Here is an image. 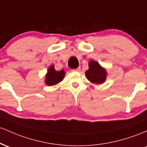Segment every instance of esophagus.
Here are the masks:
<instances>
[{"label":"esophagus","instance_id":"esophagus-1","mask_svg":"<svg viewBox=\"0 0 147 147\" xmlns=\"http://www.w3.org/2000/svg\"><path fill=\"white\" fill-rule=\"evenodd\" d=\"M73 71H80V67H78V68H77V69H74Z\"/></svg>","mask_w":147,"mask_h":147}]
</instances>
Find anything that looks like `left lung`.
Masks as SVG:
<instances>
[{
    "instance_id": "left-lung-1",
    "label": "left lung",
    "mask_w": 147,
    "mask_h": 147,
    "mask_svg": "<svg viewBox=\"0 0 147 147\" xmlns=\"http://www.w3.org/2000/svg\"><path fill=\"white\" fill-rule=\"evenodd\" d=\"M89 69L85 72L86 78L92 83L100 85L105 81L107 78L106 69L101 67L98 62L92 60L89 62Z\"/></svg>"
}]
</instances>
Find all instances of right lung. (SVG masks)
<instances>
[{"label": "right lung", "instance_id": "right-lung-1", "mask_svg": "<svg viewBox=\"0 0 147 147\" xmlns=\"http://www.w3.org/2000/svg\"><path fill=\"white\" fill-rule=\"evenodd\" d=\"M65 76V71L63 69L60 71H56L54 65L50 66L45 76V84L48 86L57 85L63 80Z\"/></svg>", "mask_w": 147, "mask_h": 147}]
</instances>
